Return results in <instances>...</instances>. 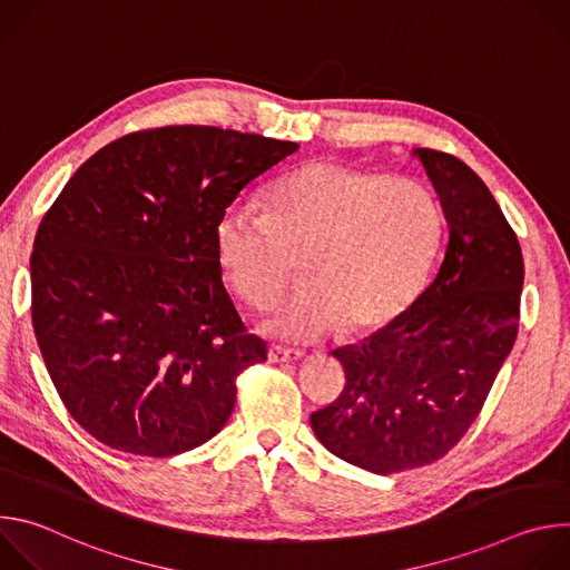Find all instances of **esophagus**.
I'll return each instance as SVG.
<instances>
[{
  "label": "esophagus",
  "instance_id": "obj_1",
  "mask_svg": "<svg viewBox=\"0 0 570 570\" xmlns=\"http://www.w3.org/2000/svg\"><path fill=\"white\" fill-rule=\"evenodd\" d=\"M268 356H271V361H275V363H293V361H299V358L304 356V352L291 350V347H282V345H271Z\"/></svg>",
  "mask_w": 570,
  "mask_h": 570
}]
</instances>
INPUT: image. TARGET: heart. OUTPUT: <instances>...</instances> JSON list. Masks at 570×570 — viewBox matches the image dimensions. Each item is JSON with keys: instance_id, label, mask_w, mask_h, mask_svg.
<instances>
[{"instance_id": "heart-1", "label": "heart", "mask_w": 570, "mask_h": 570, "mask_svg": "<svg viewBox=\"0 0 570 570\" xmlns=\"http://www.w3.org/2000/svg\"><path fill=\"white\" fill-rule=\"evenodd\" d=\"M440 234L433 194L411 178H381L332 161L282 176L264 214L227 207L214 229L216 259L229 288L271 306L293 277L302 284L266 320L275 336L311 341L372 332L417 293Z\"/></svg>"}]
</instances>
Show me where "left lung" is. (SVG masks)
Instances as JSON below:
<instances>
[{
    "instance_id": "obj_1",
    "label": "left lung",
    "mask_w": 570,
    "mask_h": 570,
    "mask_svg": "<svg viewBox=\"0 0 570 570\" xmlns=\"http://www.w3.org/2000/svg\"><path fill=\"white\" fill-rule=\"evenodd\" d=\"M415 155L449 223L444 259L411 308L334 352L345 387L311 415L334 455L381 475L433 464L464 438L519 332L523 255L499 203L455 155Z\"/></svg>"
}]
</instances>
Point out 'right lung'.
<instances>
[{"mask_svg":"<svg viewBox=\"0 0 570 570\" xmlns=\"http://www.w3.org/2000/svg\"><path fill=\"white\" fill-rule=\"evenodd\" d=\"M299 146L214 126L124 135L47 209L31 255V320L69 415L110 449L169 458L214 438L236 376L266 361L216 259L243 187Z\"/></svg>","mask_w":570,"mask_h":570,"instance_id":"1","label":"right lung"}]
</instances>
